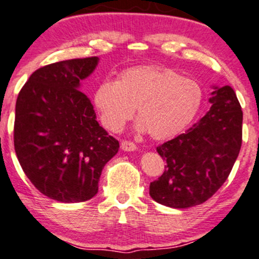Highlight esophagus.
<instances>
[{"label":"esophagus","mask_w":259,"mask_h":259,"mask_svg":"<svg viewBox=\"0 0 259 259\" xmlns=\"http://www.w3.org/2000/svg\"><path fill=\"white\" fill-rule=\"evenodd\" d=\"M120 147L121 150H124V151H135L136 150V145L134 143H132V141H127V140L121 141Z\"/></svg>","instance_id":"esophagus-1"}]
</instances>
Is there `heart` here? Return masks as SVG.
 Instances as JSON below:
<instances>
[{"mask_svg": "<svg viewBox=\"0 0 259 259\" xmlns=\"http://www.w3.org/2000/svg\"><path fill=\"white\" fill-rule=\"evenodd\" d=\"M203 99L197 81L157 65L126 70L116 82H101L93 93L99 120L107 130L120 132L136 108L138 129L156 140L183 132L200 112Z\"/></svg>", "mask_w": 259, "mask_h": 259, "instance_id": "heart-1", "label": "heart"}]
</instances>
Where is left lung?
I'll use <instances>...</instances> for the list:
<instances>
[{
  "label": "left lung",
  "instance_id": "obj_1",
  "mask_svg": "<svg viewBox=\"0 0 259 259\" xmlns=\"http://www.w3.org/2000/svg\"><path fill=\"white\" fill-rule=\"evenodd\" d=\"M211 108L184 134L157 147L164 172L150 183V195L184 209L211 198L225 183L242 145V109L230 86L215 87Z\"/></svg>",
  "mask_w": 259,
  "mask_h": 259
}]
</instances>
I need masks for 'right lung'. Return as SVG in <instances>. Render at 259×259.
I'll return each instance as SVG.
<instances>
[{
    "mask_svg": "<svg viewBox=\"0 0 259 259\" xmlns=\"http://www.w3.org/2000/svg\"><path fill=\"white\" fill-rule=\"evenodd\" d=\"M97 56L42 66L30 75L16 102L13 141L25 176L41 194L62 203L90 200L119 141L98 121L79 88Z\"/></svg>",
    "mask_w": 259,
    "mask_h": 259,
    "instance_id": "right-lung-1",
    "label": "right lung"
}]
</instances>
